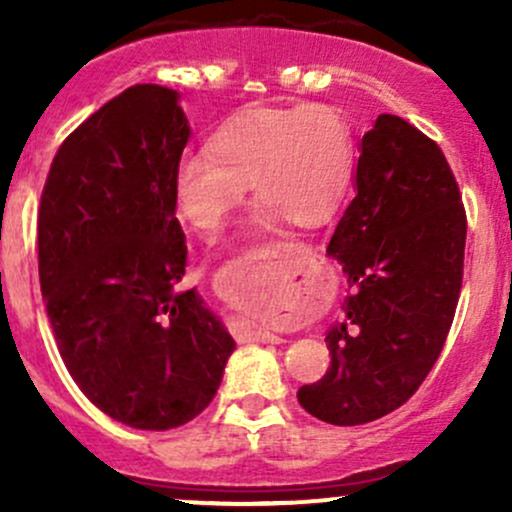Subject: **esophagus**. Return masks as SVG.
<instances>
[{"instance_id":"esophagus-1","label":"esophagus","mask_w":512,"mask_h":512,"mask_svg":"<svg viewBox=\"0 0 512 512\" xmlns=\"http://www.w3.org/2000/svg\"><path fill=\"white\" fill-rule=\"evenodd\" d=\"M245 342H262V344H282L285 339L277 337V334L267 332V329L260 327H247L245 329Z\"/></svg>"}]
</instances>
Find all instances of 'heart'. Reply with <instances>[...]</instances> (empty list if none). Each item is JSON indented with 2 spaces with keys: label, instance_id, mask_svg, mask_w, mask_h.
Wrapping results in <instances>:
<instances>
[{
  "label": "heart",
  "instance_id": "b5f03b06",
  "mask_svg": "<svg viewBox=\"0 0 512 512\" xmlns=\"http://www.w3.org/2000/svg\"><path fill=\"white\" fill-rule=\"evenodd\" d=\"M208 151L185 153L173 173L175 210L205 235L225 225L247 183L260 200V223L317 225L339 203L354 168L349 123L329 106L240 113L215 131Z\"/></svg>",
  "mask_w": 512,
  "mask_h": 512
}]
</instances>
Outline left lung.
<instances>
[{
  "mask_svg": "<svg viewBox=\"0 0 512 512\" xmlns=\"http://www.w3.org/2000/svg\"><path fill=\"white\" fill-rule=\"evenodd\" d=\"M354 188L327 247L349 282L344 319L324 337L332 364L297 391L334 426L376 421L414 396L446 344L466 250L448 160L404 118L381 113L364 133Z\"/></svg>",
  "mask_w": 512,
  "mask_h": 512,
  "instance_id": "obj_1",
  "label": "left lung"
}]
</instances>
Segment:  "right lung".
<instances>
[{
    "label": "right lung",
    "mask_w": 512,
    "mask_h": 512,
    "mask_svg": "<svg viewBox=\"0 0 512 512\" xmlns=\"http://www.w3.org/2000/svg\"><path fill=\"white\" fill-rule=\"evenodd\" d=\"M190 138L180 94L136 84L56 151L39 208V282L56 347L86 399L168 431L218 394L235 339L198 289L173 173Z\"/></svg>",
    "instance_id": "right-lung-1"
}]
</instances>
